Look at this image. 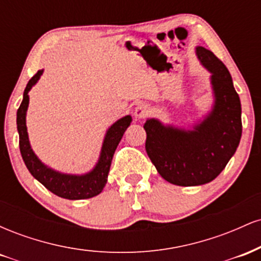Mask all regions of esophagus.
<instances>
[{"instance_id": "esophagus-1", "label": "esophagus", "mask_w": 261, "mask_h": 261, "mask_svg": "<svg viewBox=\"0 0 261 261\" xmlns=\"http://www.w3.org/2000/svg\"><path fill=\"white\" fill-rule=\"evenodd\" d=\"M149 113H151V109H149L147 104H140V106H137L136 109H135V118L143 119L146 118Z\"/></svg>"}]
</instances>
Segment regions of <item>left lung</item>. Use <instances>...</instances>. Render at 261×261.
I'll use <instances>...</instances> for the list:
<instances>
[{
  "label": "left lung",
  "instance_id": "obj_1",
  "mask_svg": "<svg viewBox=\"0 0 261 261\" xmlns=\"http://www.w3.org/2000/svg\"><path fill=\"white\" fill-rule=\"evenodd\" d=\"M196 55L211 72L214 108L191 130L148 119L146 152L163 179L180 187L214 180L234 154L242 137V108L229 71L215 54L202 46Z\"/></svg>",
  "mask_w": 261,
  "mask_h": 261
}]
</instances>
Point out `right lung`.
Listing matches in <instances>:
<instances>
[{
	"label": "right lung",
	"instance_id": "right-lung-1",
	"mask_svg": "<svg viewBox=\"0 0 261 261\" xmlns=\"http://www.w3.org/2000/svg\"><path fill=\"white\" fill-rule=\"evenodd\" d=\"M41 74H43V70L38 71L29 80L24 93H23L22 103L17 110V128L18 134H19V149L23 161L31 174L55 195L68 200H82L97 196L106 187L114 152L118 147L122 135L130 126L133 119L130 115H126L114 122L112 126L108 128L103 146H101L99 160L91 172L82 175L64 174V173L56 172V170L45 166L37 157V154L33 152L31 143H29L28 133H27L25 115L29 104L28 93L32 87L38 82Z\"/></svg>",
	"mask_w": 261,
	"mask_h": 261
}]
</instances>
